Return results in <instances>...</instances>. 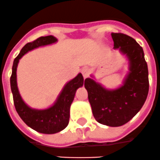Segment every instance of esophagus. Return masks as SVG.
<instances>
[{"label": "esophagus", "instance_id": "esophagus-1", "mask_svg": "<svg viewBox=\"0 0 160 160\" xmlns=\"http://www.w3.org/2000/svg\"><path fill=\"white\" fill-rule=\"evenodd\" d=\"M81 73H82V75H83V77L84 79L87 78V77H88V75H89L88 69V68H83V69H82Z\"/></svg>", "mask_w": 160, "mask_h": 160}]
</instances>
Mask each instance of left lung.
<instances>
[{
  "mask_svg": "<svg viewBox=\"0 0 160 160\" xmlns=\"http://www.w3.org/2000/svg\"><path fill=\"white\" fill-rule=\"evenodd\" d=\"M112 37L114 49H119L128 60L129 72L123 85L107 89L92 78H87L84 87L96 121L109 127H119L130 121L144 104L149 90L148 69L143 48L136 40L114 32Z\"/></svg>",
  "mask_w": 160,
  "mask_h": 160,
  "instance_id": "8db88e82",
  "label": "left lung"
}]
</instances>
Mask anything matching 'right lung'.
I'll use <instances>...</instances> for the list:
<instances>
[{
	"instance_id": "1",
	"label": "right lung",
	"mask_w": 160,
	"mask_h": 160,
	"mask_svg": "<svg viewBox=\"0 0 160 160\" xmlns=\"http://www.w3.org/2000/svg\"><path fill=\"white\" fill-rule=\"evenodd\" d=\"M57 41V39L55 37L47 36L39 37L36 41L25 44L14 60L12 76L10 77V85L17 113L28 127L43 134L57 133L68 126L70 117V107L77 90L83 86V76L79 73L74 79L68 82L51 107L46 109H35L24 103L20 95L17 82V68L20 59L28 52L41 46L54 44Z\"/></svg>"
}]
</instances>
